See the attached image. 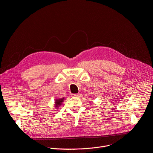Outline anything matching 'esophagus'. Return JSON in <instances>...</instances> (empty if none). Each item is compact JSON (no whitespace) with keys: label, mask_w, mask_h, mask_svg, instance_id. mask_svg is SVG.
<instances>
[{"label":"esophagus","mask_w":153,"mask_h":153,"mask_svg":"<svg viewBox=\"0 0 153 153\" xmlns=\"http://www.w3.org/2000/svg\"><path fill=\"white\" fill-rule=\"evenodd\" d=\"M79 95V94H73L71 95V96L73 97H78Z\"/></svg>","instance_id":"1"}]
</instances>
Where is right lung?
Listing matches in <instances>:
<instances>
[{
    "label": "right lung",
    "instance_id": "1",
    "mask_svg": "<svg viewBox=\"0 0 153 153\" xmlns=\"http://www.w3.org/2000/svg\"><path fill=\"white\" fill-rule=\"evenodd\" d=\"M63 100H64V98H58V99H56L55 100V107L56 108V109L58 108V107L59 106H61V105L62 104V102H63Z\"/></svg>",
    "mask_w": 153,
    "mask_h": 153
}]
</instances>
